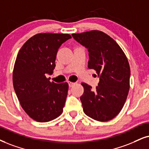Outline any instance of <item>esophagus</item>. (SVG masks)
I'll list each match as a JSON object with an SVG mask.
<instances>
[{"mask_svg": "<svg viewBox=\"0 0 149 149\" xmlns=\"http://www.w3.org/2000/svg\"><path fill=\"white\" fill-rule=\"evenodd\" d=\"M69 86H70V87H71V86H73L76 84V83L75 82H70V81H69Z\"/></svg>", "mask_w": 149, "mask_h": 149, "instance_id": "34e87169", "label": "esophagus"}]
</instances>
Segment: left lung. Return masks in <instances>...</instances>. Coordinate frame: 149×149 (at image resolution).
<instances>
[{
  "instance_id": "obj_1",
  "label": "left lung",
  "mask_w": 149,
  "mask_h": 149,
  "mask_svg": "<svg viewBox=\"0 0 149 149\" xmlns=\"http://www.w3.org/2000/svg\"><path fill=\"white\" fill-rule=\"evenodd\" d=\"M88 49V68L100 76L95 90L82 82L80 97L86 116L100 122L113 119L123 108L130 88V66L125 52L111 37L99 30L73 33Z\"/></svg>"
}]
</instances>
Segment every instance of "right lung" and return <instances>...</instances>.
<instances>
[{
  "instance_id": "right-lung-1",
  "label": "right lung",
  "mask_w": 149,
  "mask_h": 149,
  "mask_svg": "<svg viewBox=\"0 0 149 149\" xmlns=\"http://www.w3.org/2000/svg\"><path fill=\"white\" fill-rule=\"evenodd\" d=\"M68 33H40L27 40L17 55L13 84L20 106L38 122H49L63 111L69 84L50 82L61 45L71 38Z\"/></svg>"
}]
</instances>
